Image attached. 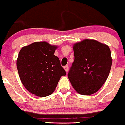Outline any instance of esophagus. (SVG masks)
Returning a JSON list of instances; mask_svg holds the SVG:
<instances>
[{
	"label": "esophagus",
	"mask_w": 125,
	"mask_h": 125,
	"mask_svg": "<svg viewBox=\"0 0 125 125\" xmlns=\"http://www.w3.org/2000/svg\"><path fill=\"white\" fill-rule=\"evenodd\" d=\"M64 70L66 71V73H68V70H69V67H68V66H66L64 67Z\"/></svg>",
	"instance_id": "34e87169"
}]
</instances>
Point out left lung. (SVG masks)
Masks as SVG:
<instances>
[{"label": "left lung", "instance_id": "obj_1", "mask_svg": "<svg viewBox=\"0 0 125 125\" xmlns=\"http://www.w3.org/2000/svg\"><path fill=\"white\" fill-rule=\"evenodd\" d=\"M74 61L68 74L74 89L82 95H91L102 87L108 78L112 57L110 47L94 39L73 44Z\"/></svg>", "mask_w": 125, "mask_h": 125}]
</instances>
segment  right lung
<instances>
[{
	"label": "right lung",
	"instance_id": "1",
	"mask_svg": "<svg viewBox=\"0 0 125 125\" xmlns=\"http://www.w3.org/2000/svg\"><path fill=\"white\" fill-rule=\"evenodd\" d=\"M57 46L46 41L35 42L21 49L17 68L22 83L37 96L45 97L54 91L62 76L66 74L55 56Z\"/></svg>",
	"mask_w": 125,
	"mask_h": 125
}]
</instances>
